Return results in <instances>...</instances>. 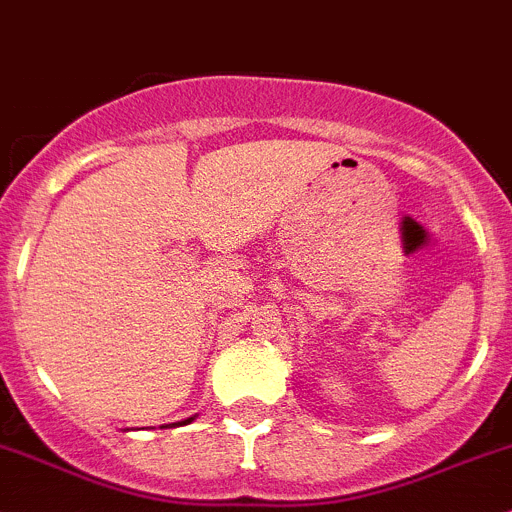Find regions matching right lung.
<instances>
[{"label":"right lung","instance_id":"1","mask_svg":"<svg viewBox=\"0 0 512 512\" xmlns=\"http://www.w3.org/2000/svg\"><path fill=\"white\" fill-rule=\"evenodd\" d=\"M190 421H193V418H185V421H180V423H183V426H185V423H190ZM173 426H178V423H173Z\"/></svg>","mask_w":512,"mask_h":512}]
</instances>
